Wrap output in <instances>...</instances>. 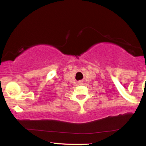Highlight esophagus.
<instances>
[{
    "mask_svg": "<svg viewBox=\"0 0 146 146\" xmlns=\"http://www.w3.org/2000/svg\"><path fill=\"white\" fill-rule=\"evenodd\" d=\"M79 83H80V84H82V83H81V82H79Z\"/></svg>",
    "mask_w": 146,
    "mask_h": 146,
    "instance_id": "esophagus-1",
    "label": "esophagus"
}]
</instances>
